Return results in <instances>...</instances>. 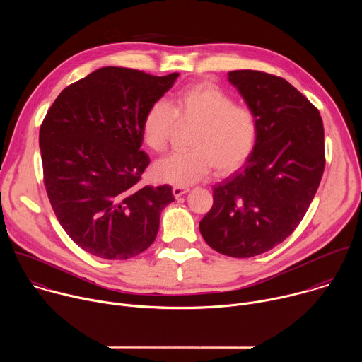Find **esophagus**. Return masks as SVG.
I'll return each instance as SVG.
<instances>
[{
	"instance_id": "1",
	"label": "esophagus",
	"mask_w": 362,
	"mask_h": 362,
	"mask_svg": "<svg viewBox=\"0 0 362 362\" xmlns=\"http://www.w3.org/2000/svg\"><path fill=\"white\" fill-rule=\"evenodd\" d=\"M172 192H173V196H175V197H180L182 194H185V193L189 192V187H187V186H173Z\"/></svg>"
}]
</instances>
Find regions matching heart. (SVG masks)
<instances>
[{
    "mask_svg": "<svg viewBox=\"0 0 362 362\" xmlns=\"http://www.w3.org/2000/svg\"><path fill=\"white\" fill-rule=\"evenodd\" d=\"M176 119L194 123L187 140L189 150L169 154L156 162L158 180L187 186L215 169L218 175L238 170L252 154L257 137V117L247 105L212 81H197L177 91L170 105L156 100L144 112L141 140L153 151L162 153L169 144Z\"/></svg>",
    "mask_w": 362,
    "mask_h": 362,
    "instance_id": "1",
    "label": "heart"
}]
</instances>
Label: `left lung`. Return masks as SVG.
<instances>
[{
    "label": "left lung",
    "instance_id": "obj_1",
    "mask_svg": "<svg viewBox=\"0 0 362 362\" xmlns=\"http://www.w3.org/2000/svg\"><path fill=\"white\" fill-rule=\"evenodd\" d=\"M228 78L256 113L257 137L247 163L214 187L199 229L216 252L252 257L284 242L305 216L325 169L324 124L282 77L235 70Z\"/></svg>",
    "mask_w": 362,
    "mask_h": 362
}]
</instances>
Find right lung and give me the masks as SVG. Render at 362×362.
Instances as JSON below:
<instances>
[{"mask_svg":"<svg viewBox=\"0 0 362 362\" xmlns=\"http://www.w3.org/2000/svg\"><path fill=\"white\" fill-rule=\"evenodd\" d=\"M179 73L103 67L66 87L40 127L42 177L60 225L86 252L123 261L156 239L172 187L141 186V120Z\"/></svg>","mask_w":362,"mask_h":362,"instance_id":"add662e5","label":"right lung"}]
</instances>
